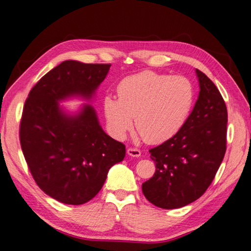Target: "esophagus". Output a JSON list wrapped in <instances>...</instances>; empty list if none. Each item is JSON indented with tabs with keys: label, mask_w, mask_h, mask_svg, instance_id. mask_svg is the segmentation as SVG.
I'll return each instance as SVG.
<instances>
[{
	"label": "esophagus",
	"mask_w": 251,
	"mask_h": 251,
	"mask_svg": "<svg viewBox=\"0 0 251 251\" xmlns=\"http://www.w3.org/2000/svg\"><path fill=\"white\" fill-rule=\"evenodd\" d=\"M127 153L130 156H136V158H138V156L141 155V151L137 148H128L127 149Z\"/></svg>",
	"instance_id": "obj_1"
}]
</instances>
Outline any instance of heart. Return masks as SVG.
<instances>
[{
    "mask_svg": "<svg viewBox=\"0 0 251 251\" xmlns=\"http://www.w3.org/2000/svg\"><path fill=\"white\" fill-rule=\"evenodd\" d=\"M115 99L107 96L103 109L107 127L116 139H123L135 125L149 144H161L183 128L193 109L195 89L184 76L145 71L126 77L117 87Z\"/></svg>",
    "mask_w": 251,
    "mask_h": 251,
    "instance_id": "b5f03b06",
    "label": "heart"
}]
</instances>
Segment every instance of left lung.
<instances>
[{
  "label": "left lung",
  "instance_id": "1",
  "mask_svg": "<svg viewBox=\"0 0 251 251\" xmlns=\"http://www.w3.org/2000/svg\"><path fill=\"white\" fill-rule=\"evenodd\" d=\"M196 73L199 97L183 128L149 150L155 173L142 184V193L162 209L181 208L200 198L226 151V105L212 80L199 70Z\"/></svg>",
  "mask_w": 251,
  "mask_h": 251
}]
</instances>
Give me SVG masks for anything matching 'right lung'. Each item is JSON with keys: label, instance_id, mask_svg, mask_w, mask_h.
Masks as SVG:
<instances>
[{"label": "right lung", "instance_id": "right-lung-1", "mask_svg": "<svg viewBox=\"0 0 251 251\" xmlns=\"http://www.w3.org/2000/svg\"><path fill=\"white\" fill-rule=\"evenodd\" d=\"M110 67L63 62L32 87L25 102L19 125L25 160L39 187L60 202H88L125 156V145L105 134L91 105L75 116L58 105L72 96L90 99Z\"/></svg>", "mask_w": 251, "mask_h": 251}]
</instances>
